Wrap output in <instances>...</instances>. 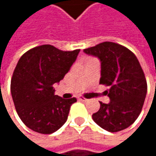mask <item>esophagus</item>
<instances>
[{
    "label": "esophagus",
    "mask_w": 156,
    "mask_h": 156,
    "mask_svg": "<svg viewBox=\"0 0 156 156\" xmlns=\"http://www.w3.org/2000/svg\"><path fill=\"white\" fill-rule=\"evenodd\" d=\"M78 100H80V101H84V102H87L88 99L87 98H84V97H78Z\"/></svg>",
    "instance_id": "1"
}]
</instances>
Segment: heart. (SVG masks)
<instances>
[{"label": "heart", "instance_id": "1", "mask_svg": "<svg viewBox=\"0 0 156 156\" xmlns=\"http://www.w3.org/2000/svg\"><path fill=\"white\" fill-rule=\"evenodd\" d=\"M87 59H88V58H87Z\"/></svg>", "mask_w": 156, "mask_h": 156}]
</instances>
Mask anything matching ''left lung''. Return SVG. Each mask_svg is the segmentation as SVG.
I'll return each instance as SVG.
<instances>
[{
    "label": "left lung",
    "instance_id": "left-lung-1",
    "mask_svg": "<svg viewBox=\"0 0 156 156\" xmlns=\"http://www.w3.org/2000/svg\"><path fill=\"white\" fill-rule=\"evenodd\" d=\"M84 52L101 61L99 84L108 86V104L100 103L93 120L108 132H118L130 126L140 115L147 92L144 73L136 55L120 44L105 41Z\"/></svg>",
    "mask_w": 156,
    "mask_h": 156
}]
</instances>
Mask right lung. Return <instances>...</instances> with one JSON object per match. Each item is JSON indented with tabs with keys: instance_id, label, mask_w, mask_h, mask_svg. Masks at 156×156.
Returning a JSON list of instances; mask_svg holds the SVG:
<instances>
[{
	"instance_id": "add662e5",
	"label": "right lung",
	"mask_w": 156,
	"mask_h": 156,
	"mask_svg": "<svg viewBox=\"0 0 156 156\" xmlns=\"http://www.w3.org/2000/svg\"><path fill=\"white\" fill-rule=\"evenodd\" d=\"M79 51H63L47 44L28 50L19 59L11 91L16 111L30 129L52 134L67 121L70 107L77 99L55 95L53 85L69 72Z\"/></svg>"
}]
</instances>
